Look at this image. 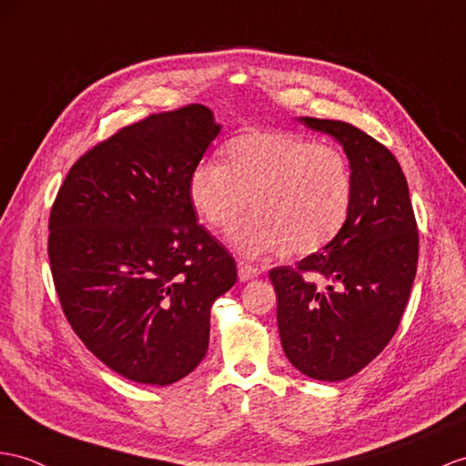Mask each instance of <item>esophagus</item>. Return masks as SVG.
Instances as JSON below:
<instances>
[{
    "mask_svg": "<svg viewBox=\"0 0 466 466\" xmlns=\"http://www.w3.org/2000/svg\"><path fill=\"white\" fill-rule=\"evenodd\" d=\"M237 272H239V280L247 282V280L257 279L260 275V268L245 263V260H239V263H237Z\"/></svg>",
    "mask_w": 466,
    "mask_h": 466,
    "instance_id": "esophagus-1",
    "label": "esophagus"
}]
</instances>
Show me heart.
Masks as SVG:
<instances>
[{"label":"heart","instance_id":"heart-1","mask_svg":"<svg viewBox=\"0 0 466 466\" xmlns=\"http://www.w3.org/2000/svg\"><path fill=\"white\" fill-rule=\"evenodd\" d=\"M251 198L255 213L233 225L227 243L247 257L310 255L330 243L350 213L351 169L344 152L282 130H255L223 147V164L199 162L187 199L215 229L229 227Z\"/></svg>","mask_w":466,"mask_h":466}]
</instances>
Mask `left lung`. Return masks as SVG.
<instances>
[{"label": "left lung", "instance_id": "left-lung-1", "mask_svg": "<svg viewBox=\"0 0 466 466\" xmlns=\"http://www.w3.org/2000/svg\"><path fill=\"white\" fill-rule=\"evenodd\" d=\"M299 120L342 144L351 206L330 243L268 277L290 364L312 380L342 381L366 368L400 326L417 272L419 233L407 179L388 147L342 120ZM312 274L327 280L324 289Z\"/></svg>", "mask_w": 466, "mask_h": 466}]
</instances>
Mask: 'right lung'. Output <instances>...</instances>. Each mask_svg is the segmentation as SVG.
Here are the masks:
<instances>
[{
  "label": "right lung",
  "instance_id": "right-lung-1",
  "mask_svg": "<svg viewBox=\"0 0 466 466\" xmlns=\"http://www.w3.org/2000/svg\"><path fill=\"white\" fill-rule=\"evenodd\" d=\"M219 132L201 105L130 124L78 157L53 203L49 260L66 320L136 383L194 371L211 306L237 282L187 199L189 172Z\"/></svg>",
  "mask_w": 466,
  "mask_h": 466
}]
</instances>
